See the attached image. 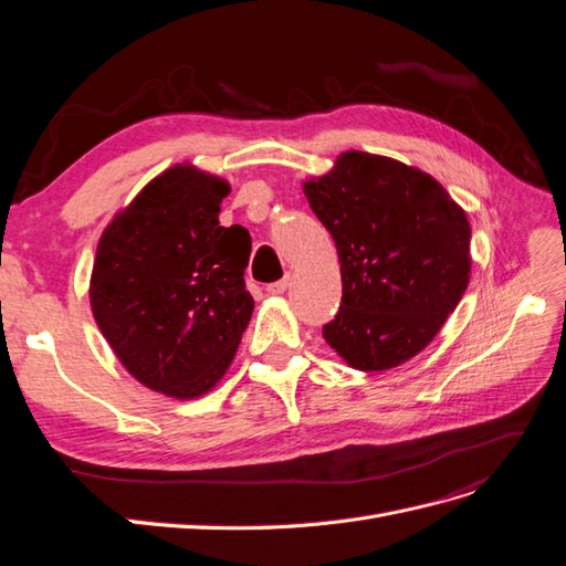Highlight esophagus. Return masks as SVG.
I'll list each match as a JSON object with an SVG mask.
<instances>
[{"mask_svg": "<svg viewBox=\"0 0 566 566\" xmlns=\"http://www.w3.org/2000/svg\"><path fill=\"white\" fill-rule=\"evenodd\" d=\"M287 285H290V276H285V279L276 281V283H269V285H266V293H269V295H283L285 290H287Z\"/></svg>", "mask_w": 566, "mask_h": 566, "instance_id": "1", "label": "esophagus"}]
</instances>
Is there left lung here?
Returning a JSON list of instances; mask_svg holds the SVG:
<instances>
[{
    "label": "left lung",
    "instance_id": "obj_1",
    "mask_svg": "<svg viewBox=\"0 0 566 566\" xmlns=\"http://www.w3.org/2000/svg\"><path fill=\"white\" fill-rule=\"evenodd\" d=\"M331 231L342 304L323 337L356 370H389L422 352L470 283V221L434 177L347 150L304 181Z\"/></svg>",
    "mask_w": 566,
    "mask_h": 566
}]
</instances>
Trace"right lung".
Wrapping results in <instances>:
<instances>
[{
  "label": "right lung",
  "mask_w": 566,
  "mask_h": 566,
  "mask_svg": "<svg viewBox=\"0 0 566 566\" xmlns=\"http://www.w3.org/2000/svg\"><path fill=\"white\" fill-rule=\"evenodd\" d=\"M229 191L193 165L169 167L96 248L90 300L101 333L136 380L175 399L221 380L254 310L250 233L219 227Z\"/></svg>",
  "instance_id": "obj_1"
}]
</instances>
